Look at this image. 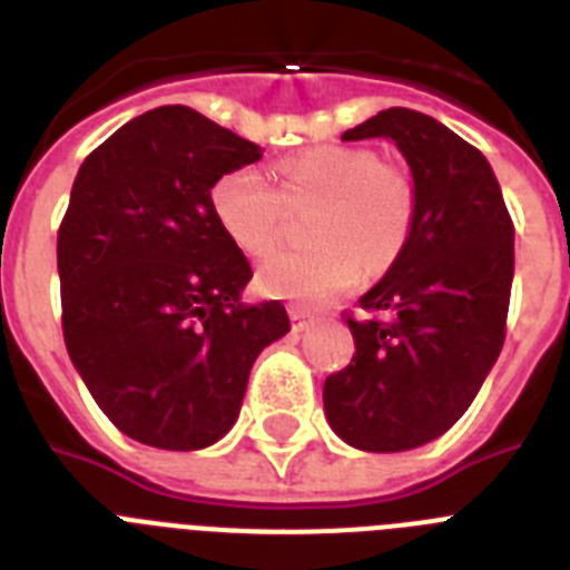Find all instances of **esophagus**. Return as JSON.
<instances>
[{"label": "esophagus", "instance_id": "34e87169", "mask_svg": "<svg viewBox=\"0 0 570 570\" xmlns=\"http://www.w3.org/2000/svg\"><path fill=\"white\" fill-rule=\"evenodd\" d=\"M289 321H292V330H295V333H304V330H309V326L315 324L313 315L304 313V309H298V306H289Z\"/></svg>", "mask_w": 570, "mask_h": 570}]
</instances>
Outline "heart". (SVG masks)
<instances>
[{"label":"heart","mask_w":570,"mask_h":570,"mask_svg":"<svg viewBox=\"0 0 570 570\" xmlns=\"http://www.w3.org/2000/svg\"><path fill=\"white\" fill-rule=\"evenodd\" d=\"M281 177L278 191L264 171L246 166L212 189L217 220L246 255H261L275 244L286 203H321L313 224L315 249H272L257 264V286L266 295L324 304L358 284L361 261L379 272L402 255L413 232V183L370 148H313L286 157Z\"/></svg>","instance_id":"heart-1"}]
</instances>
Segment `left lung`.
<instances>
[{
  "mask_svg": "<svg viewBox=\"0 0 570 570\" xmlns=\"http://www.w3.org/2000/svg\"><path fill=\"white\" fill-rule=\"evenodd\" d=\"M384 137L410 166L413 232L350 318L355 355L324 381V413L350 448H422L464 415L504 341L513 224L491 163L448 126L387 108L341 140Z\"/></svg>",
  "mask_w": 570,
  "mask_h": 570,
  "instance_id": "8db88e82",
  "label": "left lung"
}]
</instances>
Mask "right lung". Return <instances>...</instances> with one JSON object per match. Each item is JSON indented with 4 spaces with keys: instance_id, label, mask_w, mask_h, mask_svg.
I'll return each mask as SVG.
<instances>
[{
    "instance_id": "obj_1",
    "label": "right lung",
    "mask_w": 570,
    "mask_h": 570,
    "mask_svg": "<svg viewBox=\"0 0 570 570\" xmlns=\"http://www.w3.org/2000/svg\"><path fill=\"white\" fill-rule=\"evenodd\" d=\"M257 160L195 108L160 106L77 171L57 235L62 335L94 402L148 448L224 439L255 358L289 333L281 301H240L252 266L212 206L215 183Z\"/></svg>"
}]
</instances>
